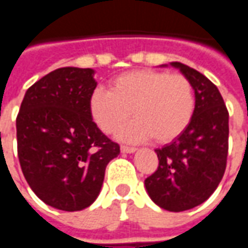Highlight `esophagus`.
<instances>
[{
  "label": "esophagus",
  "instance_id": "1",
  "mask_svg": "<svg viewBox=\"0 0 248 248\" xmlns=\"http://www.w3.org/2000/svg\"><path fill=\"white\" fill-rule=\"evenodd\" d=\"M121 151H122V153H126V154H133V153L137 151V149H135V147H129V146H122V147H121Z\"/></svg>",
  "mask_w": 248,
  "mask_h": 248
}]
</instances>
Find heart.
<instances>
[{
  "label": "heart",
  "mask_w": 248,
  "mask_h": 248,
  "mask_svg": "<svg viewBox=\"0 0 248 248\" xmlns=\"http://www.w3.org/2000/svg\"><path fill=\"white\" fill-rule=\"evenodd\" d=\"M89 108L93 121L106 134L133 113L135 119L119 130V140L140 142L153 137L158 143H169L191 122L195 95L191 82L182 74L140 69L115 77L110 90L97 87Z\"/></svg>",
  "instance_id": "heart-1"
}]
</instances>
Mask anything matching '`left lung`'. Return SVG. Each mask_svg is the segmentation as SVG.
<instances>
[{"label": "left lung", "mask_w": 248, "mask_h": 248, "mask_svg": "<svg viewBox=\"0 0 248 248\" xmlns=\"http://www.w3.org/2000/svg\"><path fill=\"white\" fill-rule=\"evenodd\" d=\"M170 65L191 82L195 111L182 134L156 149L159 166L146 178L145 186L155 204L179 213L207 201L223 178L229 151V111L218 87L207 77L181 62Z\"/></svg>", "instance_id": "obj_1"}]
</instances>
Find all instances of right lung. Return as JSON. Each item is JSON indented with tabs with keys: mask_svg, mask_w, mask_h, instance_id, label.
Wrapping results in <instances>:
<instances>
[{
	"mask_svg": "<svg viewBox=\"0 0 248 248\" xmlns=\"http://www.w3.org/2000/svg\"><path fill=\"white\" fill-rule=\"evenodd\" d=\"M93 69L61 67L28 89L17 115L24 177L42 202L62 211L89 207L99 195L119 145L98 129L89 108Z\"/></svg>",
	"mask_w": 248,
	"mask_h": 248,
	"instance_id": "add662e5",
	"label": "right lung"
}]
</instances>
